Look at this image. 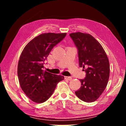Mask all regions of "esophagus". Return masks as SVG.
I'll use <instances>...</instances> for the list:
<instances>
[{
	"label": "esophagus",
	"instance_id": "obj_1",
	"mask_svg": "<svg viewBox=\"0 0 126 126\" xmlns=\"http://www.w3.org/2000/svg\"><path fill=\"white\" fill-rule=\"evenodd\" d=\"M64 78L65 79H68L69 80H71L72 79V77H68V76H65L64 77Z\"/></svg>",
	"mask_w": 126,
	"mask_h": 126
}]
</instances>
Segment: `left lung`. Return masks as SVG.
Here are the masks:
<instances>
[{
    "instance_id": "left-lung-1",
    "label": "left lung",
    "mask_w": 126,
    "mask_h": 126,
    "mask_svg": "<svg viewBox=\"0 0 126 126\" xmlns=\"http://www.w3.org/2000/svg\"><path fill=\"white\" fill-rule=\"evenodd\" d=\"M69 36L78 49L79 67L86 72V77L80 79L81 87L75 92L82 101L93 102L100 97L110 77V63L101 44L89 34L71 33Z\"/></svg>"
}]
</instances>
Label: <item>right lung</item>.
I'll list each match as a JSON object with an SVG mask.
<instances>
[{
	"label": "right lung",
	"mask_w": 126,
	"mask_h": 126,
	"mask_svg": "<svg viewBox=\"0 0 126 126\" xmlns=\"http://www.w3.org/2000/svg\"><path fill=\"white\" fill-rule=\"evenodd\" d=\"M67 33H43L31 40L23 50L18 62V76L21 88L33 102L42 103L54 92L63 76L44 71V62L55 46Z\"/></svg>",
	"instance_id": "right-lung-1"
}]
</instances>
